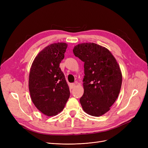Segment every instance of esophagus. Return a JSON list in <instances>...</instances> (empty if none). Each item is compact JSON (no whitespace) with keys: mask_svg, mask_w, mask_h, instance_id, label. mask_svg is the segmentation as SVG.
Segmentation results:
<instances>
[{"mask_svg":"<svg viewBox=\"0 0 148 148\" xmlns=\"http://www.w3.org/2000/svg\"><path fill=\"white\" fill-rule=\"evenodd\" d=\"M75 83H71L70 84V87L71 89H73V88H75Z\"/></svg>","mask_w":148,"mask_h":148,"instance_id":"1","label":"esophagus"}]
</instances>
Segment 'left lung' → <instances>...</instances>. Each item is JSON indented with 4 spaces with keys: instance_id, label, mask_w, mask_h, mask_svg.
<instances>
[{
    "instance_id": "1",
    "label": "left lung",
    "mask_w": 148,
    "mask_h": 148,
    "mask_svg": "<svg viewBox=\"0 0 148 148\" xmlns=\"http://www.w3.org/2000/svg\"><path fill=\"white\" fill-rule=\"evenodd\" d=\"M73 52L84 63V93L79 102L85 112L99 117L117 99L122 82L120 66L108 49L95 43L79 44Z\"/></svg>"
}]
</instances>
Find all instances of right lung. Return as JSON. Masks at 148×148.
<instances>
[{"label":"right lung","instance_id":"right-lung-1","mask_svg":"<svg viewBox=\"0 0 148 148\" xmlns=\"http://www.w3.org/2000/svg\"><path fill=\"white\" fill-rule=\"evenodd\" d=\"M67 44H51L40 52L33 62L29 75V90L36 107L49 117L64 109L70 97L65 75L59 67Z\"/></svg>","mask_w":148,"mask_h":148}]
</instances>
